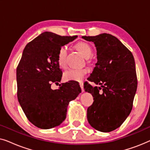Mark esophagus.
I'll list each match as a JSON object with an SVG mask.
<instances>
[{
    "label": "esophagus",
    "mask_w": 150,
    "mask_h": 150,
    "mask_svg": "<svg viewBox=\"0 0 150 150\" xmlns=\"http://www.w3.org/2000/svg\"><path fill=\"white\" fill-rule=\"evenodd\" d=\"M80 87H81V89H82V92H84V91H85V90H84V85H83V83H80Z\"/></svg>",
    "instance_id": "34e87169"
}]
</instances>
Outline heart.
<instances>
[{
    "instance_id": "b5f03b06",
    "label": "heart",
    "mask_w": 150,
    "mask_h": 150,
    "mask_svg": "<svg viewBox=\"0 0 150 150\" xmlns=\"http://www.w3.org/2000/svg\"><path fill=\"white\" fill-rule=\"evenodd\" d=\"M76 48L84 57L88 58L92 54V48L87 43L81 42L76 44ZM67 49L65 46H61L58 51L57 54V61L59 66L64 68L66 66V57ZM88 72L87 69H71L65 71L63 75V79L66 81H76L80 82L83 80L84 78Z\"/></svg>"
}]
</instances>
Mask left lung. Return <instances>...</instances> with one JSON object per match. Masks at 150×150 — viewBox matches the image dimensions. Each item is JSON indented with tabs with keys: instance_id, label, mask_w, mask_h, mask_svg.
Masks as SVG:
<instances>
[{
	"instance_id": "left-lung-1",
	"label": "left lung",
	"mask_w": 150,
	"mask_h": 150,
	"mask_svg": "<svg viewBox=\"0 0 150 150\" xmlns=\"http://www.w3.org/2000/svg\"><path fill=\"white\" fill-rule=\"evenodd\" d=\"M82 38L93 42L96 47L98 61L87 79L100 85L93 87L87 83L84 86L94 100L87 108V120L96 130L111 132L124 123L132 110L137 89L134 57L110 34Z\"/></svg>"
}]
</instances>
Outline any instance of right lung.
I'll list each match as a JSON object with an SVG mask.
<instances>
[{
    "label": "right lung",
    "instance_id": "add662e5",
    "mask_svg": "<svg viewBox=\"0 0 150 150\" xmlns=\"http://www.w3.org/2000/svg\"><path fill=\"white\" fill-rule=\"evenodd\" d=\"M76 38L44 32L28 43L22 52L16 69L18 99L28 121L39 128L60 125L66 117L69 102L81 93L74 81L51 89L62 77L57 61L59 48Z\"/></svg>",
    "mask_w": 150,
    "mask_h": 150
}]
</instances>
